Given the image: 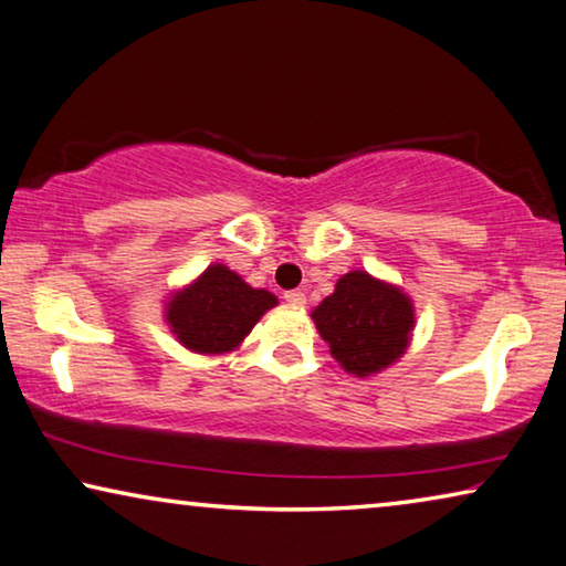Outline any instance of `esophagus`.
Returning a JSON list of instances; mask_svg holds the SVG:
<instances>
[{
  "instance_id": "esophagus-1",
  "label": "esophagus",
  "mask_w": 566,
  "mask_h": 566,
  "mask_svg": "<svg viewBox=\"0 0 566 566\" xmlns=\"http://www.w3.org/2000/svg\"><path fill=\"white\" fill-rule=\"evenodd\" d=\"M283 298L289 301V306H293V308L306 306V293H303V291H285Z\"/></svg>"
}]
</instances>
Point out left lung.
<instances>
[{
  "label": "left lung",
  "mask_w": 566,
  "mask_h": 566,
  "mask_svg": "<svg viewBox=\"0 0 566 566\" xmlns=\"http://www.w3.org/2000/svg\"><path fill=\"white\" fill-rule=\"evenodd\" d=\"M318 334L344 370L367 378L398 363L411 342L413 303L398 285L352 270L311 311Z\"/></svg>",
  "instance_id": "left-lung-1"
}]
</instances>
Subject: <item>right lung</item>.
<instances>
[{
  "mask_svg": "<svg viewBox=\"0 0 566 566\" xmlns=\"http://www.w3.org/2000/svg\"><path fill=\"white\" fill-rule=\"evenodd\" d=\"M275 303L273 293L252 289L234 270L217 263L170 296L166 322L186 349L196 355H224L240 347Z\"/></svg>",
  "mask_w": 566,
  "mask_h": 566,
  "instance_id": "obj_1",
  "label": "right lung"
}]
</instances>
